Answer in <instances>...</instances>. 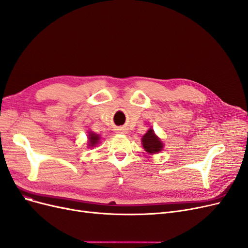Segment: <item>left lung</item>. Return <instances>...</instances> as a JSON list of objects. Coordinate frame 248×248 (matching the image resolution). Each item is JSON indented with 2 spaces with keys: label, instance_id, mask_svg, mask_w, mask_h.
<instances>
[{
  "label": "left lung",
  "instance_id": "8db88e82",
  "mask_svg": "<svg viewBox=\"0 0 248 248\" xmlns=\"http://www.w3.org/2000/svg\"><path fill=\"white\" fill-rule=\"evenodd\" d=\"M142 147L150 154L159 153L162 148H163V143L161 142L160 139H158L156 134L154 133L153 129H150L146 134L142 136Z\"/></svg>",
  "mask_w": 248,
  "mask_h": 248
}]
</instances>
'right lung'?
Listing matches in <instances>:
<instances>
[{
    "mask_svg": "<svg viewBox=\"0 0 248 248\" xmlns=\"http://www.w3.org/2000/svg\"><path fill=\"white\" fill-rule=\"evenodd\" d=\"M88 136H89V144H90V147L95 146V144L99 140V136L97 134H95V133H93V132H89Z\"/></svg>",
    "mask_w": 248,
    "mask_h": 248,
    "instance_id": "obj_1",
    "label": "right lung"
}]
</instances>
